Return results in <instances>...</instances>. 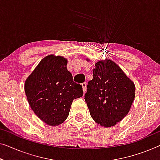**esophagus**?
I'll list each match as a JSON object with an SVG mask.
<instances>
[{
	"label": "esophagus",
	"instance_id": "esophagus-1",
	"mask_svg": "<svg viewBox=\"0 0 160 160\" xmlns=\"http://www.w3.org/2000/svg\"><path fill=\"white\" fill-rule=\"evenodd\" d=\"M82 87L83 93H85V91H86V83H82Z\"/></svg>",
	"mask_w": 160,
	"mask_h": 160
}]
</instances>
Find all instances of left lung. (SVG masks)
I'll list each match as a JSON object with an SVG mask.
<instances>
[{"mask_svg":"<svg viewBox=\"0 0 160 160\" xmlns=\"http://www.w3.org/2000/svg\"><path fill=\"white\" fill-rule=\"evenodd\" d=\"M95 66L85 101L95 122L103 127H111L129 112L135 98V85L111 59H102Z\"/></svg>","mask_w":160,"mask_h":160,"instance_id":"obj_1","label":"left lung"}]
</instances>
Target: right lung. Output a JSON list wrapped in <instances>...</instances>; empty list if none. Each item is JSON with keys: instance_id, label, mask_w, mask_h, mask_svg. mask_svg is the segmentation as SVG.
Segmentation results:
<instances>
[{"instance_id": "obj_1", "label": "right lung", "mask_w": 160, "mask_h": 160, "mask_svg": "<svg viewBox=\"0 0 160 160\" xmlns=\"http://www.w3.org/2000/svg\"><path fill=\"white\" fill-rule=\"evenodd\" d=\"M68 59L54 54L45 57L25 81L24 90L34 113L49 126L62 123L74 99L82 96V87L74 82L67 69Z\"/></svg>"}]
</instances>
